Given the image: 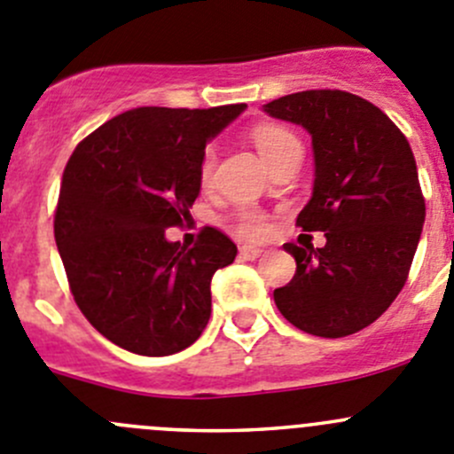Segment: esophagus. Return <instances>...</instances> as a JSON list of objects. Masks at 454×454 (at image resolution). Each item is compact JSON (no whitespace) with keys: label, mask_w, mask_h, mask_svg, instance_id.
<instances>
[{"label":"esophagus","mask_w":454,"mask_h":454,"mask_svg":"<svg viewBox=\"0 0 454 454\" xmlns=\"http://www.w3.org/2000/svg\"><path fill=\"white\" fill-rule=\"evenodd\" d=\"M262 248L257 247H248V244H244V247H239V257L241 260H257V257L262 255Z\"/></svg>","instance_id":"34e87169"}]
</instances>
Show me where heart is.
I'll list each match as a JSON object with an SVG mask.
<instances>
[{
  "label": "heart",
  "instance_id": "obj_1",
  "mask_svg": "<svg viewBox=\"0 0 454 454\" xmlns=\"http://www.w3.org/2000/svg\"><path fill=\"white\" fill-rule=\"evenodd\" d=\"M253 141H255L257 152L262 154V159L266 160V165H273L275 160L282 159L285 154L295 150H302L300 147L298 137L294 131L285 129L279 125H262L253 131ZM213 169H215V150L207 147L201 156V165H199V179L201 184H210L213 179ZM235 228L239 235L244 237H262L269 231V223H266V217L257 210H241L235 217Z\"/></svg>",
  "mask_w": 454,
  "mask_h": 454
}]
</instances>
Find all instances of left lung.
Here are the masks:
<instances>
[{
  "instance_id": "obj_1",
  "label": "left lung",
  "mask_w": 454,
  "mask_h": 454,
  "mask_svg": "<svg viewBox=\"0 0 454 454\" xmlns=\"http://www.w3.org/2000/svg\"><path fill=\"white\" fill-rule=\"evenodd\" d=\"M264 112L311 134L313 192L298 226L327 237L323 248L285 244L298 269L273 291L275 304L311 336L361 332L403 289L426 222L408 138L379 107L338 89L282 96Z\"/></svg>"
}]
</instances>
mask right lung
Listing matches in <instances>:
<instances>
[{"mask_svg": "<svg viewBox=\"0 0 454 454\" xmlns=\"http://www.w3.org/2000/svg\"><path fill=\"white\" fill-rule=\"evenodd\" d=\"M244 109H131L71 154L55 244L75 304L114 345L169 356L206 329L210 279L232 264L237 247L207 226L192 248L169 241L165 231L190 217L206 143Z\"/></svg>", "mask_w": 454, "mask_h": 454, "instance_id": "right-lung-1", "label": "right lung"}]
</instances>
